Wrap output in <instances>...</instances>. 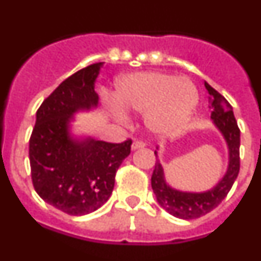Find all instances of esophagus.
Listing matches in <instances>:
<instances>
[{
  "label": "esophagus",
  "mask_w": 261,
  "mask_h": 261,
  "mask_svg": "<svg viewBox=\"0 0 261 261\" xmlns=\"http://www.w3.org/2000/svg\"><path fill=\"white\" fill-rule=\"evenodd\" d=\"M145 142L144 141H135L132 144V149L133 150H136V149H140V147H144L145 146Z\"/></svg>",
  "instance_id": "34e87169"
}]
</instances>
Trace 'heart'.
I'll list each match as a JSON object with an SVG mask.
<instances>
[{"label":"heart","mask_w":261,"mask_h":261,"mask_svg":"<svg viewBox=\"0 0 261 261\" xmlns=\"http://www.w3.org/2000/svg\"><path fill=\"white\" fill-rule=\"evenodd\" d=\"M116 100L123 110L145 114V123L151 132L172 135L192 117L199 105V91L188 78L144 71L120 81ZM115 111L123 119L121 111Z\"/></svg>","instance_id":"obj_1"}]
</instances>
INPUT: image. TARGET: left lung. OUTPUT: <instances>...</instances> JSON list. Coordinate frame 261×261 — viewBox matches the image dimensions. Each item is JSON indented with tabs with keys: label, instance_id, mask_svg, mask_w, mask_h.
Returning <instances> with one entry per match:
<instances>
[{
	"label": "left lung",
	"instance_id": "left-lung-1",
	"mask_svg": "<svg viewBox=\"0 0 261 261\" xmlns=\"http://www.w3.org/2000/svg\"><path fill=\"white\" fill-rule=\"evenodd\" d=\"M205 87L213 96L212 98V107H213L212 119L222 132L226 142L229 145V168L222 180L212 191L204 193H187L172 190L166 184L162 166L156 161L153 175H151V188L155 193L159 205L170 214L181 220H195L216 209L231 190L232 184L239 174V167H241V158H239L241 130L232 114L231 105L226 100L225 96L221 95L206 82H205Z\"/></svg>",
	"mask_w": 261,
	"mask_h": 261
}]
</instances>
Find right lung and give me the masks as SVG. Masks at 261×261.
Instances as JSON below:
<instances>
[{"instance_id":"add662e5","label":"right lung","mask_w":261,"mask_h":261,"mask_svg":"<svg viewBox=\"0 0 261 261\" xmlns=\"http://www.w3.org/2000/svg\"><path fill=\"white\" fill-rule=\"evenodd\" d=\"M100 62L75 71L53 90L36 112L29 155L32 186L41 199L70 216L95 212L110 199L117 168L130 153L121 144L74 142L68 136L71 115L98 103L94 82Z\"/></svg>"}]
</instances>
